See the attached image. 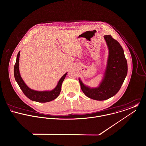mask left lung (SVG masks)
I'll return each instance as SVG.
<instances>
[{"label": "left lung", "mask_w": 146, "mask_h": 146, "mask_svg": "<svg viewBox=\"0 0 146 146\" xmlns=\"http://www.w3.org/2000/svg\"><path fill=\"white\" fill-rule=\"evenodd\" d=\"M104 38L108 48V57L103 78L97 88L85 85L79 78L82 91L85 95L96 100H105L115 95L119 90L127 73V63L120 44L111 35Z\"/></svg>", "instance_id": "obj_1"}]
</instances>
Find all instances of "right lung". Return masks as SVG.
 Segmentation results:
<instances>
[{"instance_id":"add662e5","label":"right lung","mask_w":146,"mask_h":146,"mask_svg":"<svg viewBox=\"0 0 146 146\" xmlns=\"http://www.w3.org/2000/svg\"><path fill=\"white\" fill-rule=\"evenodd\" d=\"M20 51L17 54L16 61L14 66V76L16 81L18 84L19 87L21 89L24 94L29 99L39 103H46L51 102L58 98L60 91L63 81L64 80L67 73H66L58 81L56 86L50 91H36L29 88L20 75L19 70V58Z\"/></svg>"}]
</instances>
